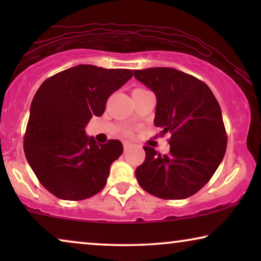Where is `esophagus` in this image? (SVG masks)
<instances>
[{"label":"esophagus","mask_w":261,"mask_h":261,"mask_svg":"<svg viewBox=\"0 0 261 261\" xmlns=\"http://www.w3.org/2000/svg\"><path fill=\"white\" fill-rule=\"evenodd\" d=\"M130 147V144L129 142H127V141H123V148H124V151H127L128 148Z\"/></svg>","instance_id":"obj_1"}]
</instances>
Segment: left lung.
Wrapping results in <instances>:
<instances>
[{"mask_svg": "<svg viewBox=\"0 0 261 261\" xmlns=\"http://www.w3.org/2000/svg\"><path fill=\"white\" fill-rule=\"evenodd\" d=\"M134 77L154 92V124L171 133L170 153L145 146L137 167L140 187L165 199L190 197L208 183L222 162L227 135L219 102L208 85L172 67L135 70Z\"/></svg>", "mask_w": 261, "mask_h": 261, "instance_id": "obj_1", "label": "left lung"}]
</instances>
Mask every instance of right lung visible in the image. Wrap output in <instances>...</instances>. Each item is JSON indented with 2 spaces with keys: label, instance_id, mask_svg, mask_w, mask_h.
<instances>
[{
  "label": "right lung",
  "instance_id": "obj_1",
  "mask_svg": "<svg viewBox=\"0 0 261 261\" xmlns=\"http://www.w3.org/2000/svg\"><path fill=\"white\" fill-rule=\"evenodd\" d=\"M132 76V70L81 64L38 89L23 149L35 176L58 198L81 201L105 188L110 165L122 154L123 146L119 140L97 144L85 127L92 116L105 113L109 96Z\"/></svg>",
  "mask_w": 261,
  "mask_h": 261
}]
</instances>
